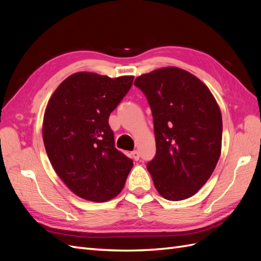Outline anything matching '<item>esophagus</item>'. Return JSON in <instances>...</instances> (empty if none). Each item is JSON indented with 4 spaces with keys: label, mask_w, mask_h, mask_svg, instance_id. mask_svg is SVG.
<instances>
[{
    "label": "esophagus",
    "mask_w": 261,
    "mask_h": 261,
    "mask_svg": "<svg viewBox=\"0 0 261 261\" xmlns=\"http://www.w3.org/2000/svg\"><path fill=\"white\" fill-rule=\"evenodd\" d=\"M130 154H132L133 159L135 160V161H138V160H139V156H140V155H139V152L137 151V150H135V151H133Z\"/></svg>",
    "instance_id": "obj_1"
}]
</instances>
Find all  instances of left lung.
Listing matches in <instances>:
<instances>
[{
    "instance_id": "obj_1",
    "label": "left lung",
    "mask_w": 261,
    "mask_h": 261,
    "mask_svg": "<svg viewBox=\"0 0 261 261\" xmlns=\"http://www.w3.org/2000/svg\"><path fill=\"white\" fill-rule=\"evenodd\" d=\"M134 85L151 108L156 152L147 163L163 198L178 201L206 184L221 154L222 115L199 78L170 66L138 76Z\"/></svg>"
}]
</instances>
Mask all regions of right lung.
I'll return each mask as SVG.
<instances>
[{
	"label": "right lung",
	"mask_w": 261,
	"mask_h": 261,
	"mask_svg": "<svg viewBox=\"0 0 261 261\" xmlns=\"http://www.w3.org/2000/svg\"><path fill=\"white\" fill-rule=\"evenodd\" d=\"M134 76L80 72L63 81L46 106L42 137L54 171L75 195L105 202L122 192L133 168L114 147L109 116Z\"/></svg>",
	"instance_id": "1"
}]
</instances>
